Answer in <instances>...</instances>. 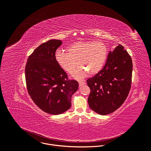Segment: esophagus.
<instances>
[{"instance_id": "1", "label": "esophagus", "mask_w": 151, "mask_h": 151, "mask_svg": "<svg viewBox=\"0 0 151 151\" xmlns=\"http://www.w3.org/2000/svg\"><path fill=\"white\" fill-rule=\"evenodd\" d=\"M84 84H85V82H83V81H79V87H82V86Z\"/></svg>"}]
</instances>
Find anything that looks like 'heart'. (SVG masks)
Instances as JSON below:
<instances>
[{
	"mask_svg": "<svg viewBox=\"0 0 151 151\" xmlns=\"http://www.w3.org/2000/svg\"><path fill=\"white\" fill-rule=\"evenodd\" d=\"M68 52L57 51L55 58L60 67L68 73L72 72L78 66L73 75L76 78L97 74L103 68L108 50L104 43L99 41H77L70 45Z\"/></svg>",
	"mask_w": 151,
	"mask_h": 151,
	"instance_id": "b5f03b06",
	"label": "heart"
}]
</instances>
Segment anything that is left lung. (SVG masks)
<instances>
[{
	"label": "left lung",
	"mask_w": 151,
	"mask_h": 151,
	"mask_svg": "<svg viewBox=\"0 0 151 151\" xmlns=\"http://www.w3.org/2000/svg\"><path fill=\"white\" fill-rule=\"evenodd\" d=\"M132 71V58L119 44L109 52L103 68L87 81L90 88L88 99L90 108L101 115L118 109L130 91Z\"/></svg>",
	"instance_id": "left-lung-1"
}]
</instances>
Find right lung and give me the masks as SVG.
I'll return each mask as SVG.
<instances>
[{"instance_id":"1","label":"right lung","mask_w":151,"mask_h":151,"mask_svg":"<svg viewBox=\"0 0 151 151\" xmlns=\"http://www.w3.org/2000/svg\"><path fill=\"white\" fill-rule=\"evenodd\" d=\"M61 44L56 39L43 43L29 57L25 69L29 94L41 110L51 115L70 108L72 96L79 85L76 81L68 79L55 60L56 50Z\"/></svg>"}]
</instances>
